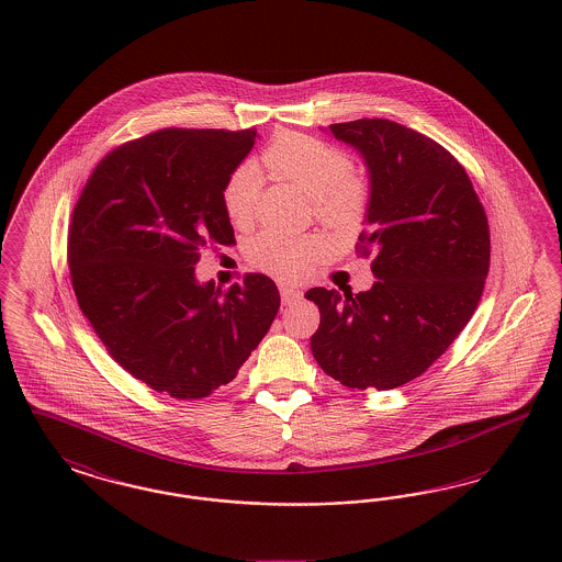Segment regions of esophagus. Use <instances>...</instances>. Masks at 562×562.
<instances>
[{"label": "esophagus", "instance_id": "obj_1", "mask_svg": "<svg viewBox=\"0 0 562 562\" xmlns=\"http://www.w3.org/2000/svg\"><path fill=\"white\" fill-rule=\"evenodd\" d=\"M280 296H282L284 305H291L294 301H299L303 293L299 289H294V286H280Z\"/></svg>", "mask_w": 562, "mask_h": 562}]
</instances>
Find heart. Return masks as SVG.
Segmentation results:
<instances>
[{
    "label": "heart",
    "instance_id": "obj_1",
    "mask_svg": "<svg viewBox=\"0 0 562 562\" xmlns=\"http://www.w3.org/2000/svg\"><path fill=\"white\" fill-rule=\"evenodd\" d=\"M261 161L269 175L291 181L312 198L316 216L324 225L346 229L356 225L367 209V181L351 170L348 154L326 140L307 134H282L261 154ZM261 189L263 177L257 166L246 161L229 172L221 200L232 223L248 225L255 218ZM316 255V241L291 238L271 229L261 232L248 244L252 266L280 280L303 276Z\"/></svg>",
    "mask_w": 562,
    "mask_h": 562
}]
</instances>
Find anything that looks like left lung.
I'll use <instances>...</instances> for the list:
<instances>
[{"label": "left lung", "mask_w": 562, "mask_h": 562, "mask_svg": "<svg viewBox=\"0 0 562 562\" xmlns=\"http://www.w3.org/2000/svg\"><path fill=\"white\" fill-rule=\"evenodd\" d=\"M369 168L367 229L356 250L373 255L367 293L312 289L321 310L312 353L351 390H394L447 351L481 301L491 261L488 221L453 156L392 120L330 124Z\"/></svg>", "instance_id": "8db88e82"}]
</instances>
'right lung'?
<instances>
[{"label":"right lung","mask_w":562,"mask_h":562,"mask_svg":"<svg viewBox=\"0 0 562 562\" xmlns=\"http://www.w3.org/2000/svg\"><path fill=\"white\" fill-rule=\"evenodd\" d=\"M255 136L164 128L128 140L99 161L71 214L81 314L122 369L179 401L229 383L280 307L263 273L223 293L193 269L204 246L236 244L221 191Z\"/></svg>","instance_id":"add662e5"}]
</instances>
